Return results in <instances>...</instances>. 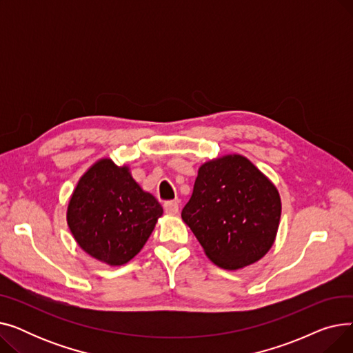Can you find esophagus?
<instances>
[{
    "label": "esophagus",
    "instance_id": "34e87169",
    "mask_svg": "<svg viewBox=\"0 0 353 353\" xmlns=\"http://www.w3.org/2000/svg\"><path fill=\"white\" fill-rule=\"evenodd\" d=\"M164 212L167 214H177L179 213V203L174 201V200L165 201L164 203Z\"/></svg>",
    "mask_w": 353,
    "mask_h": 353
}]
</instances>
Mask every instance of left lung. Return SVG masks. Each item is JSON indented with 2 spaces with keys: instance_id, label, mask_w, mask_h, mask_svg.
Instances as JSON below:
<instances>
[{
  "instance_id": "1",
  "label": "left lung",
  "mask_w": 353,
  "mask_h": 353,
  "mask_svg": "<svg viewBox=\"0 0 353 353\" xmlns=\"http://www.w3.org/2000/svg\"><path fill=\"white\" fill-rule=\"evenodd\" d=\"M281 213L274 184L246 157L229 154L200 165L181 219L214 265L236 270L269 252Z\"/></svg>"
}]
</instances>
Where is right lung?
Masks as SVG:
<instances>
[{"instance_id": "right-lung-1", "label": "right lung", "mask_w": 353, "mask_h": 353, "mask_svg": "<svg viewBox=\"0 0 353 353\" xmlns=\"http://www.w3.org/2000/svg\"><path fill=\"white\" fill-rule=\"evenodd\" d=\"M161 214L160 203L139 186L127 165L101 159L74 189L67 223L85 253L121 266L143 249Z\"/></svg>"}]
</instances>
